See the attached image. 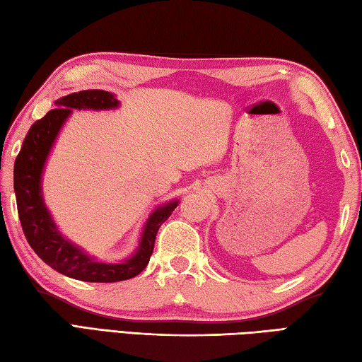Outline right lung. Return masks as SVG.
Segmentation results:
<instances>
[{"label": "right lung", "mask_w": 362, "mask_h": 362, "mask_svg": "<svg viewBox=\"0 0 362 362\" xmlns=\"http://www.w3.org/2000/svg\"><path fill=\"white\" fill-rule=\"evenodd\" d=\"M117 103L115 95L102 89L80 90L59 98L54 103L58 108L49 110L28 130L13 165L17 210L28 243L53 270L78 281L117 282L139 274L152 256L160 226L171 216L177 207V201H174L153 211L146 223L136 254L122 264H102L94 260L78 250L75 245L67 242L56 229L40 193L42 169L56 134L72 110H108L116 108Z\"/></svg>", "instance_id": "obj_1"}]
</instances>
